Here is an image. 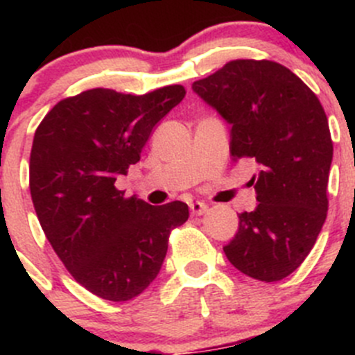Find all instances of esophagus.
Returning a JSON list of instances; mask_svg holds the SVG:
<instances>
[{"label": "esophagus", "mask_w": 355, "mask_h": 355, "mask_svg": "<svg viewBox=\"0 0 355 355\" xmlns=\"http://www.w3.org/2000/svg\"><path fill=\"white\" fill-rule=\"evenodd\" d=\"M209 209V206H207V204H204V202H192L191 204V211H192V214H194V216H200V214H204L206 213V211Z\"/></svg>", "instance_id": "obj_1"}]
</instances>
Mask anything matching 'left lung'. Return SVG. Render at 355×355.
<instances>
[{
	"label": "left lung",
	"instance_id": "left-lung-1",
	"mask_svg": "<svg viewBox=\"0 0 355 355\" xmlns=\"http://www.w3.org/2000/svg\"><path fill=\"white\" fill-rule=\"evenodd\" d=\"M192 89L230 123L232 157L261 168L250 180L256 209L239 214L225 254L247 277L282 280L302 264L327 220V113L293 71L270 60H234Z\"/></svg>",
	"mask_w": 355,
	"mask_h": 355
}]
</instances>
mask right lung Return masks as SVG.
I'll use <instances>...</instances> for the list:
<instances>
[{
	"label": "right lung",
	"mask_w": 355,
	"mask_h": 355,
	"mask_svg": "<svg viewBox=\"0 0 355 355\" xmlns=\"http://www.w3.org/2000/svg\"><path fill=\"white\" fill-rule=\"evenodd\" d=\"M184 96L182 85L144 96L91 89L53 106L35 130L28 173L39 223L71 277L101 299L144 292L170 232L187 221L182 200L151 206L114 187Z\"/></svg>",
	"instance_id": "right-lung-1"
}]
</instances>
